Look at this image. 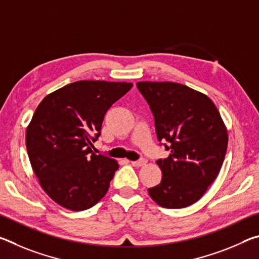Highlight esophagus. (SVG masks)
<instances>
[{
	"mask_svg": "<svg viewBox=\"0 0 259 259\" xmlns=\"http://www.w3.org/2000/svg\"><path fill=\"white\" fill-rule=\"evenodd\" d=\"M146 160L145 159H140V160H137V161H131V164H133L134 166H143V165H145L146 164Z\"/></svg>",
	"mask_w": 259,
	"mask_h": 259,
	"instance_id": "34e87169",
	"label": "esophagus"
}]
</instances>
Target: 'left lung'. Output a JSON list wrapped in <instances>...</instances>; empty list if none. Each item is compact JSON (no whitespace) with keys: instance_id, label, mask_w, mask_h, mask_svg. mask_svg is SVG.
Segmentation results:
<instances>
[{"instance_id":"left-lung-1","label":"left lung","mask_w":259,"mask_h":259,"mask_svg":"<svg viewBox=\"0 0 259 259\" xmlns=\"http://www.w3.org/2000/svg\"><path fill=\"white\" fill-rule=\"evenodd\" d=\"M154 116L159 142L170 151L156 161L159 185L148 188L163 208H185L199 201L218 176L225 159L227 130L208 96L174 82H138Z\"/></svg>"}]
</instances>
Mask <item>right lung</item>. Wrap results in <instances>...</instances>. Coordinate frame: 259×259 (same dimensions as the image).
Instances as JSON below:
<instances>
[{
	"mask_svg": "<svg viewBox=\"0 0 259 259\" xmlns=\"http://www.w3.org/2000/svg\"><path fill=\"white\" fill-rule=\"evenodd\" d=\"M133 83L77 81L43 98L26 130L28 157L41 187L61 207L82 211L106 194L117 162L93 153L108 108Z\"/></svg>",
	"mask_w": 259,
	"mask_h": 259,
	"instance_id": "1",
	"label": "right lung"
}]
</instances>
